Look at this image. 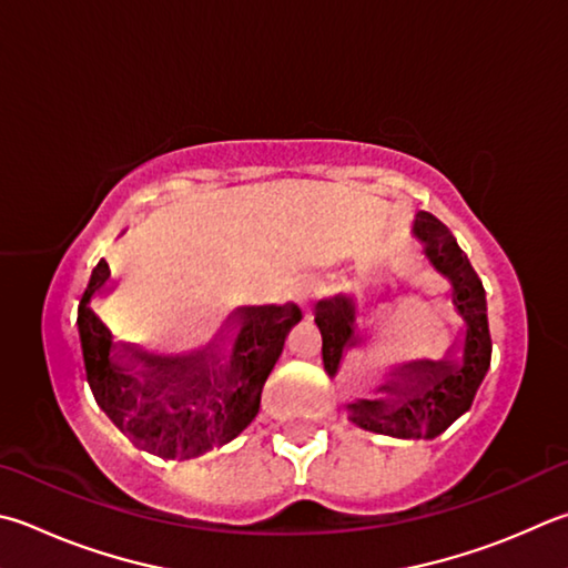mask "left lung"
Listing matches in <instances>:
<instances>
[{
    "label": "left lung",
    "mask_w": 568,
    "mask_h": 568,
    "mask_svg": "<svg viewBox=\"0 0 568 568\" xmlns=\"http://www.w3.org/2000/svg\"><path fill=\"white\" fill-rule=\"evenodd\" d=\"M417 239L425 243L427 257L442 275L452 281V297L457 313L464 317L462 359L449 357L439 363H409L399 375L409 385L389 383L379 389L397 395V402L375 399L349 405L357 427L395 439H435L452 422H457L471 407L474 395L491 363V335L487 323V295L467 253L452 231L432 213H419L415 221ZM317 327L323 335V363L327 375L337 373L347 347L355 345L353 305L343 295L320 303Z\"/></svg>",
    "instance_id": "obj_1"
}]
</instances>
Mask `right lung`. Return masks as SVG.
Masks as SVG:
<instances>
[{
  "instance_id": "right-lung-1",
  "label": "right lung",
  "mask_w": 568,
  "mask_h": 568,
  "mask_svg": "<svg viewBox=\"0 0 568 568\" xmlns=\"http://www.w3.org/2000/svg\"><path fill=\"white\" fill-rule=\"evenodd\" d=\"M106 281L109 265L99 261L79 301V337L89 387L121 435L133 447L171 462L195 459L239 437L257 415L265 379L287 333L301 323V311L295 305L245 311L231 365L225 373L215 369L213 379L209 349L183 357L133 353L146 365L141 385L113 363L111 333L89 307Z\"/></svg>"
}]
</instances>
